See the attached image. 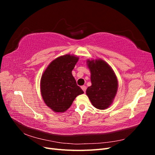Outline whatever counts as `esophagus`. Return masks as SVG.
<instances>
[{"mask_svg":"<svg viewBox=\"0 0 155 155\" xmlns=\"http://www.w3.org/2000/svg\"><path fill=\"white\" fill-rule=\"evenodd\" d=\"M81 89H82V90L83 91V92H86L87 87H86L85 86H82V87H81Z\"/></svg>","mask_w":155,"mask_h":155,"instance_id":"1","label":"esophagus"}]
</instances>
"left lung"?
I'll list each match as a JSON object with an SVG mask.
<instances>
[{
	"label": "left lung",
	"instance_id": "obj_1",
	"mask_svg": "<svg viewBox=\"0 0 155 155\" xmlns=\"http://www.w3.org/2000/svg\"><path fill=\"white\" fill-rule=\"evenodd\" d=\"M91 71L92 85L86 94L92 105L96 109L104 110L113 102L118 91V79L113 70L102 59L87 60Z\"/></svg>",
	"mask_w": 155,
	"mask_h": 155
}]
</instances>
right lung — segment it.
Segmentation results:
<instances>
[{
	"mask_svg": "<svg viewBox=\"0 0 155 155\" xmlns=\"http://www.w3.org/2000/svg\"><path fill=\"white\" fill-rule=\"evenodd\" d=\"M79 58L66 54L51 61L41 79V92L45 104L55 112L66 111L78 95L83 94L72 74Z\"/></svg>",
	"mask_w": 155,
	"mask_h": 155,
	"instance_id": "add662e5",
	"label": "right lung"
}]
</instances>
